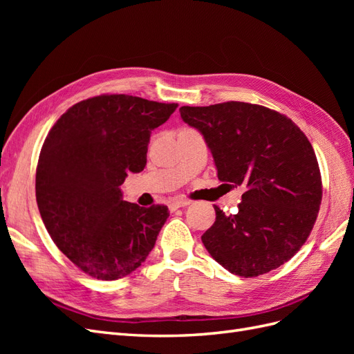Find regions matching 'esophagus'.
Wrapping results in <instances>:
<instances>
[{"label": "esophagus", "instance_id": "1", "mask_svg": "<svg viewBox=\"0 0 354 354\" xmlns=\"http://www.w3.org/2000/svg\"><path fill=\"white\" fill-rule=\"evenodd\" d=\"M187 205H190V202H189V201H185V199H173V201L168 202L169 211H176V209H178V208H185V207H187Z\"/></svg>", "mask_w": 354, "mask_h": 354}]
</instances>
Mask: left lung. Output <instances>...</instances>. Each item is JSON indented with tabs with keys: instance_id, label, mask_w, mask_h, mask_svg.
Masks as SVG:
<instances>
[{
	"instance_id": "8db88e82",
	"label": "left lung",
	"mask_w": 354,
	"mask_h": 354,
	"mask_svg": "<svg viewBox=\"0 0 354 354\" xmlns=\"http://www.w3.org/2000/svg\"><path fill=\"white\" fill-rule=\"evenodd\" d=\"M181 120L205 138L221 181L246 187L238 212L216 208L202 234L230 273L255 277L286 263L312 232L322 178L312 145L285 115L260 104L181 106Z\"/></svg>"
}]
</instances>
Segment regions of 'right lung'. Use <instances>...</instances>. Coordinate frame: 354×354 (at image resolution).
<instances>
[{"label": "right lung", "mask_w": 354, "mask_h": 354, "mask_svg": "<svg viewBox=\"0 0 354 354\" xmlns=\"http://www.w3.org/2000/svg\"><path fill=\"white\" fill-rule=\"evenodd\" d=\"M177 106L102 94L69 108L42 145L35 177L41 218L57 248L95 279L138 269L169 216L165 205L124 201L121 185L143 171L152 131Z\"/></svg>", "instance_id": "add662e5"}]
</instances>
